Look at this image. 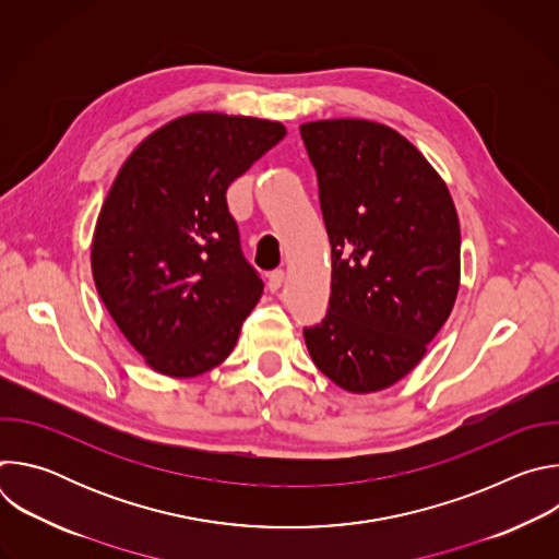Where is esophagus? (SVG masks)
Masks as SVG:
<instances>
[{
  "label": "esophagus",
  "instance_id": "obj_1",
  "mask_svg": "<svg viewBox=\"0 0 559 559\" xmlns=\"http://www.w3.org/2000/svg\"><path fill=\"white\" fill-rule=\"evenodd\" d=\"M283 281H285V272H283V270L270 272V274H267V289H270V292H278L281 285H283Z\"/></svg>",
  "mask_w": 559,
  "mask_h": 559
}]
</instances>
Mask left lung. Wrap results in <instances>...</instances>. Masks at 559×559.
I'll return each mask as SVG.
<instances>
[{
    "label": "left lung",
    "mask_w": 559,
    "mask_h": 559,
    "mask_svg": "<svg viewBox=\"0 0 559 559\" xmlns=\"http://www.w3.org/2000/svg\"><path fill=\"white\" fill-rule=\"evenodd\" d=\"M332 246V294L302 330L313 365L354 393L407 376L449 318L460 223L444 181L395 130L365 119L300 126Z\"/></svg>",
    "instance_id": "obj_1"
}]
</instances>
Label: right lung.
<instances>
[{"label":"right lung","instance_id":"right-lung-1","mask_svg":"<svg viewBox=\"0 0 559 559\" xmlns=\"http://www.w3.org/2000/svg\"><path fill=\"white\" fill-rule=\"evenodd\" d=\"M285 136L276 121L186 115L119 170L93 241V276L145 362L190 378L221 365L263 294L229 214V183Z\"/></svg>","mask_w":559,"mask_h":559}]
</instances>
